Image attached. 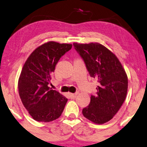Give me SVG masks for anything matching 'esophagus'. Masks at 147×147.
Returning a JSON list of instances; mask_svg holds the SVG:
<instances>
[{
  "mask_svg": "<svg viewBox=\"0 0 147 147\" xmlns=\"http://www.w3.org/2000/svg\"><path fill=\"white\" fill-rule=\"evenodd\" d=\"M69 95H70V97L71 99H75V97H77V93H70Z\"/></svg>",
  "mask_w": 147,
  "mask_h": 147,
  "instance_id": "34e87169",
  "label": "esophagus"
}]
</instances>
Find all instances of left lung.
Here are the masks:
<instances>
[{"instance_id": "obj_1", "label": "left lung", "mask_w": 147, "mask_h": 147, "mask_svg": "<svg viewBox=\"0 0 147 147\" xmlns=\"http://www.w3.org/2000/svg\"><path fill=\"white\" fill-rule=\"evenodd\" d=\"M73 46L85 62L90 76L97 80L96 93L91 95L83 116L95 124H104L113 118L126 99L128 78L118 58L99 43Z\"/></svg>"}]
</instances>
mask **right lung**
<instances>
[{
  "label": "right lung",
  "mask_w": 147,
  "mask_h": 147,
  "mask_svg": "<svg viewBox=\"0 0 147 147\" xmlns=\"http://www.w3.org/2000/svg\"><path fill=\"white\" fill-rule=\"evenodd\" d=\"M72 46L49 42L36 48L25 62L19 79V93L35 120L48 122L61 116L68 99L48 85L58 62Z\"/></svg>",
  "instance_id": "right-lung-1"
}]
</instances>
